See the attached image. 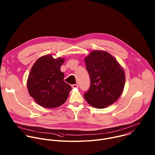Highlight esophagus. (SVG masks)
I'll return each mask as SVG.
<instances>
[{
    "label": "esophagus",
    "mask_w": 155,
    "mask_h": 155,
    "mask_svg": "<svg viewBox=\"0 0 155 155\" xmlns=\"http://www.w3.org/2000/svg\"><path fill=\"white\" fill-rule=\"evenodd\" d=\"M72 88H77L78 87V85L77 84H72Z\"/></svg>",
    "instance_id": "34e87169"
}]
</instances>
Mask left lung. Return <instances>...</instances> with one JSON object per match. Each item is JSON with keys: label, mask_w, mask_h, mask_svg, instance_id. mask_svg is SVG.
<instances>
[{"label": "left lung", "mask_w": 155, "mask_h": 155, "mask_svg": "<svg viewBox=\"0 0 155 155\" xmlns=\"http://www.w3.org/2000/svg\"><path fill=\"white\" fill-rule=\"evenodd\" d=\"M90 75V87L84 97L91 106L104 108L114 104L121 96L125 74L118 62L104 51L94 50L84 58Z\"/></svg>", "instance_id": "left-lung-1"}]
</instances>
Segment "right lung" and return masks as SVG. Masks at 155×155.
I'll return each mask as SVG.
<instances>
[{
  "instance_id": "obj_1",
  "label": "right lung",
  "mask_w": 155,
  "mask_h": 155,
  "mask_svg": "<svg viewBox=\"0 0 155 155\" xmlns=\"http://www.w3.org/2000/svg\"><path fill=\"white\" fill-rule=\"evenodd\" d=\"M64 58L54 59L51 54L43 56L33 65L27 86L30 96L40 106L53 108L68 98L71 86L64 80L60 68Z\"/></svg>"
}]
</instances>
